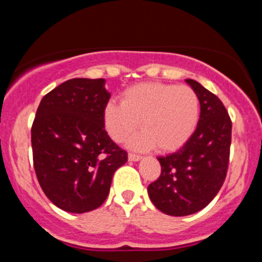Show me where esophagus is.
I'll list each match as a JSON object with an SVG mask.
<instances>
[{
	"label": "esophagus",
	"mask_w": 262,
	"mask_h": 262,
	"mask_svg": "<svg viewBox=\"0 0 262 262\" xmlns=\"http://www.w3.org/2000/svg\"><path fill=\"white\" fill-rule=\"evenodd\" d=\"M128 159H129V161H139L141 159V156L137 155V154H133V152H132V154L128 155Z\"/></svg>",
	"instance_id": "34e87169"
}]
</instances>
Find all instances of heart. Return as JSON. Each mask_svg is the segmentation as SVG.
<instances>
[{
  "label": "heart",
  "mask_w": 262,
  "mask_h": 262,
  "mask_svg": "<svg viewBox=\"0 0 262 262\" xmlns=\"http://www.w3.org/2000/svg\"><path fill=\"white\" fill-rule=\"evenodd\" d=\"M200 98L188 86L144 82L128 87L121 104L111 101L104 106L103 124L117 143L138 129L140 134L129 141L134 149L156 146L160 151H173L185 145L200 121Z\"/></svg>",
  "instance_id": "b5f03b06"
}]
</instances>
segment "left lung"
<instances>
[{
  "instance_id": "obj_1",
  "label": "left lung",
  "mask_w": 262,
  "mask_h": 262,
  "mask_svg": "<svg viewBox=\"0 0 262 262\" xmlns=\"http://www.w3.org/2000/svg\"><path fill=\"white\" fill-rule=\"evenodd\" d=\"M186 82L200 98L198 125L177 151L159 156L161 175L148 186L156 208L173 217L193 214L217 196L227 176L231 143V121L222 101L197 81Z\"/></svg>"
}]
</instances>
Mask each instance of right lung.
Returning <instances> with one entry per match:
<instances>
[{"instance_id":"1","label":"right lung","mask_w":262,"mask_h":262,"mask_svg":"<svg viewBox=\"0 0 262 262\" xmlns=\"http://www.w3.org/2000/svg\"><path fill=\"white\" fill-rule=\"evenodd\" d=\"M104 79H71L44 96L32 125L33 162L45 196L70 213L101 206L127 151L108 137Z\"/></svg>"}]
</instances>
